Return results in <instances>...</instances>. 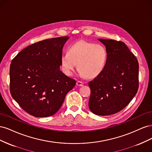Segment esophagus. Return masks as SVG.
I'll return each mask as SVG.
<instances>
[{
	"mask_svg": "<svg viewBox=\"0 0 152 152\" xmlns=\"http://www.w3.org/2000/svg\"><path fill=\"white\" fill-rule=\"evenodd\" d=\"M77 85L78 86H83V82H81V81L78 80V81L77 82Z\"/></svg>",
	"mask_w": 152,
	"mask_h": 152,
	"instance_id": "34e87169",
	"label": "esophagus"
}]
</instances>
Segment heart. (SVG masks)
I'll list each match as a JSON object with an SVG mask.
<instances>
[{
    "label": "heart",
    "instance_id": "obj_1",
    "mask_svg": "<svg viewBox=\"0 0 152 152\" xmlns=\"http://www.w3.org/2000/svg\"><path fill=\"white\" fill-rule=\"evenodd\" d=\"M107 58V50L103 45L82 40L72 44L68 52L61 55V66L63 72L70 76L78 63L80 75L93 79L103 72Z\"/></svg>",
    "mask_w": 152,
    "mask_h": 152
}]
</instances>
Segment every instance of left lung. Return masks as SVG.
Returning a JSON list of instances; mask_svg holds the SVG:
<instances>
[{
	"label": "left lung",
	"mask_w": 152,
	"mask_h": 152,
	"mask_svg": "<svg viewBox=\"0 0 152 152\" xmlns=\"http://www.w3.org/2000/svg\"><path fill=\"white\" fill-rule=\"evenodd\" d=\"M106 47L107 61L103 72L89 82V107L98 115H110L124 109L137 93L139 64L121 41L98 39Z\"/></svg>",
	"instance_id": "1"
}]
</instances>
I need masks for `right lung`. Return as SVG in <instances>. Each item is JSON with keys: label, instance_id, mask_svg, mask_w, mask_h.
<instances>
[{"label": "right lung", "instance_id": "1", "mask_svg": "<svg viewBox=\"0 0 152 152\" xmlns=\"http://www.w3.org/2000/svg\"><path fill=\"white\" fill-rule=\"evenodd\" d=\"M68 37L45 39L23 49L10 65V92L25 112L36 117L56 113L76 81L60 70Z\"/></svg>", "mask_w": 152, "mask_h": 152}]
</instances>
